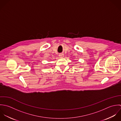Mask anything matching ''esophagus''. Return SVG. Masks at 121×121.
Returning a JSON list of instances; mask_svg holds the SVG:
<instances>
[{"label": "esophagus", "mask_w": 121, "mask_h": 121, "mask_svg": "<svg viewBox=\"0 0 121 121\" xmlns=\"http://www.w3.org/2000/svg\"><path fill=\"white\" fill-rule=\"evenodd\" d=\"M59 56L60 57H63L64 56V55L62 54H60L59 55Z\"/></svg>", "instance_id": "34e87169"}]
</instances>
